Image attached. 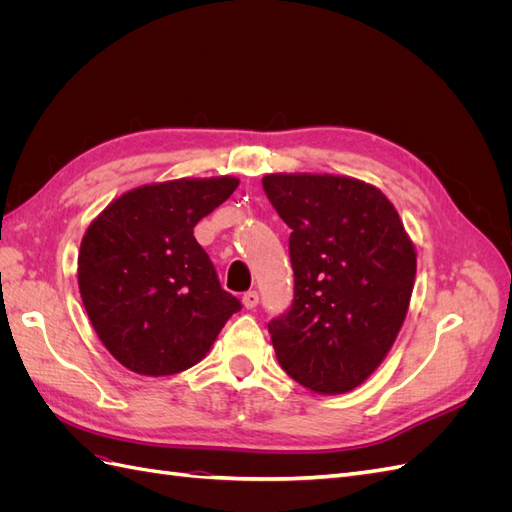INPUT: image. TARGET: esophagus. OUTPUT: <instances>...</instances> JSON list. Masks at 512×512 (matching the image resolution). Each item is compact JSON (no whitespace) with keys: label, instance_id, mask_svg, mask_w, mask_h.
Instances as JSON below:
<instances>
[{"label":"esophagus","instance_id":"1","mask_svg":"<svg viewBox=\"0 0 512 512\" xmlns=\"http://www.w3.org/2000/svg\"><path fill=\"white\" fill-rule=\"evenodd\" d=\"M243 305H245L247 309H254V307L258 305V292H256V290H247V292L243 294Z\"/></svg>","mask_w":512,"mask_h":512}]
</instances>
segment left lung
<instances>
[{"mask_svg":"<svg viewBox=\"0 0 512 512\" xmlns=\"http://www.w3.org/2000/svg\"><path fill=\"white\" fill-rule=\"evenodd\" d=\"M290 228L292 303L269 322L282 369L316 393H346L374 371L404 324L416 254L374 185L333 175H267Z\"/></svg>","mask_w":512,"mask_h":512,"instance_id":"8db88e82","label":"left lung"}]
</instances>
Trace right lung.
Listing matches in <instances>:
<instances>
[{
    "label": "right lung",
    "instance_id": "obj_1",
    "mask_svg": "<svg viewBox=\"0 0 512 512\" xmlns=\"http://www.w3.org/2000/svg\"><path fill=\"white\" fill-rule=\"evenodd\" d=\"M239 179H177L113 200L87 228L79 288L106 350L143 376H173L209 352L241 301L226 292L194 226Z\"/></svg>",
    "mask_w": 512,
    "mask_h": 512
}]
</instances>
